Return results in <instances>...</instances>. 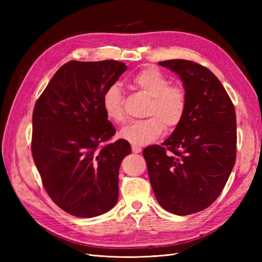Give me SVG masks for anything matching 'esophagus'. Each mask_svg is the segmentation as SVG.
Wrapping results in <instances>:
<instances>
[{
  "label": "esophagus",
  "instance_id": "34e87169",
  "mask_svg": "<svg viewBox=\"0 0 262 262\" xmlns=\"http://www.w3.org/2000/svg\"><path fill=\"white\" fill-rule=\"evenodd\" d=\"M141 150H142V148H141L140 146H136V145H132V152H133V153H136V154H138V153H141Z\"/></svg>",
  "mask_w": 262,
  "mask_h": 262
}]
</instances>
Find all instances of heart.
Wrapping results in <instances>:
<instances>
[{"mask_svg": "<svg viewBox=\"0 0 262 262\" xmlns=\"http://www.w3.org/2000/svg\"><path fill=\"white\" fill-rule=\"evenodd\" d=\"M133 87L149 96L143 120L132 121L119 133L122 140L136 146H144L160 138L165 125L177 126L184 119L187 94L184 87L169 85V80L160 70L148 67L140 70L131 78ZM122 91L118 84L108 86L101 97V107L110 121L122 123L125 119Z\"/></svg>", "mask_w": 262, "mask_h": 262, "instance_id": "heart-1", "label": "heart"}]
</instances>
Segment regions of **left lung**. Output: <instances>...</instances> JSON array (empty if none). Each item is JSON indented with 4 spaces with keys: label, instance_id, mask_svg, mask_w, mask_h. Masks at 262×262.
I'll list each match as a JSON object with an SVG mask.
<instances>
[{
    "label": "left lung",
    "instance_id": "obj_1",
    "mask_svg": "<svg viewBox=\"0 0 262 262\" xmlns=\"http://www.w3.org/2000/svg\"><path fill=\"white\" fill-rule=\"evenodd\" d=\"M158 64L179 76L187 108L170 137L162 145L144 148L143 155L157 202L176 215H189L210 207L231 175L236 160L235 108L207 68L182 59Z\"/></svg>",
    "mask_w": 262,
    "mask_h": 262
}]
</instances>
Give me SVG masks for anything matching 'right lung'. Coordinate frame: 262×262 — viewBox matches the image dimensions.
<instances>
[{
	"mask_svg": "<svg viewBox=\"0 0 262 262\" xmlns=\"http://www.w3.org/2000/svg\"><path fill=\"white\" fill-rule=\"evenodd\" d=\"M126 66L122 62L70 61L53 75L33 114L34 162L53 202L74 216L94 217L112 210L129 142L99 145L116 133L101 97Z\"/></svg>",
	"mask_w": 262,
	"mask_h": 262,
	"instance_id": "add662e5",
	"label": "right lung"
}]
</instances>
